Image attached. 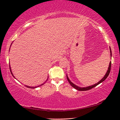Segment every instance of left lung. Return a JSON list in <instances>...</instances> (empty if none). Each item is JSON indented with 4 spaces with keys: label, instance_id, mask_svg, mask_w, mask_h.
<instances>
[{
    "label": "left lung",
    "instance_id": "obj_1",
    "mask_svg": "<svg viewBox=\"0 0 120 120\" xmlns=\"http://www.w3.org/2000/svg\"><path fill=\"white\" fill-rule=\"evenodd\" d=\"M109 50H110V53H111V57L112 56V51H111V48L109 47ZM111 62H109V68H108V70L107 71V72L106 73V74L104 76V77H103V78L101 79L99 81V82H98L96 84H95L93 85H92V86H89L88 87H79L78 86H76V85H75L74 84H73V83L71 82V81L69 80V79L67 76V80L68 81V82H69V84L71 85V86L72 87H74V88L76 89L77 90H80V91H85V90H89V89H92L93 88H94V87H96V86H97L98 84H100V83L102 82H104V81L107 78V77H108V76L109 74V72H110V71H111Z\"/></svg>",
    "mask_w": 120,
    "mask_h": 120
}]
</instances>
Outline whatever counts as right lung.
Here are the masks:
<instances>
[{
	"label": "right lung",
	"instance_id": "obj_1",
	"mask_svg": "<svg viewBox=\"0 0 120 120\" xmlns=\"http://www.w3.org/2000/svg\"><path fill=\"white\" fill-rule=\"evenodd\" d=\"M9 69H10V71H11V75H13V77H14V78H15V77L14 76V75H13V73H12V72H11V67H10V65H9ZM48 79H47V80H46V81H47V80H48ZM44 82V83H43V84H41V85H40V86H36V87H30V86H26V85H25V86H26V87H28V88H36V87H39V86H42V85H43V84H45V82Z\"/></svg>",
	"mask_w": 120,
	"mask_h": 120
}]
</instances>
